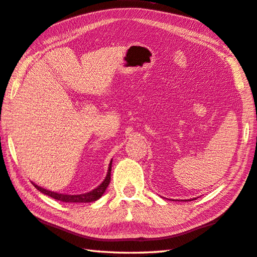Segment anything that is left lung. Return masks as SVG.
<instances>
[{
  "mask_svg": "<svg viewBox=\"0 0 257 257\" xmlns=\"http://www.w3.org/2000/svg\"><path fill=\"white\" fill-rule=\"evenodd\" d=\"M196 198H192V199H188V200H195Z\"/></svg>",
  "mask_w": 257,
  "mask_h": 257,
  "instance_id": "left-lung-1",
  "label": "left lung"
}]
</instances>
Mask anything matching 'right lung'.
<instances>
[{
    "label": "right lung",
    "instance_id": "right-lung-1",
    "mask_svg": "<svg viewBox=\"0 0 257 257\" xmlns=\"http://www.w3.org/2000/svg\"><path fill=\"white\" fill-rule=\"evenodd\" d=\"M111 166H112V160L109 164L108 167V173L105 178L103 179V182L100 184L97 188L92 189L91 192L84 193V194H80V195H68V194H61V193H55V192H51V190L44 189L42 187H40L37 184H33V186L37 188L39 192H41L44 195H48L50 197H52L57 200H61V202L64 203H92L98 200L101 196L103 195V193L107 189L108 185L110 184V175H111Z\"/></svg>",
    "mask_w": 257,
    "mask_h": 257
}]
</instances>
